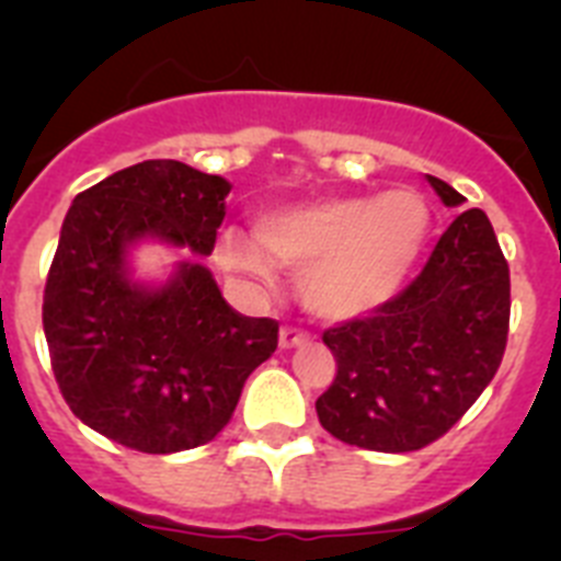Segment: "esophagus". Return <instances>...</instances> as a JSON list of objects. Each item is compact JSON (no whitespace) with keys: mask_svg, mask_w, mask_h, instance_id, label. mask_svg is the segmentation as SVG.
Instances as JSON below:
<instances>
[{"mask_svg":"<svg viewBox=\"0 0 561 561\" xmlns=\"http://www.w3.org/2000/svg\"><path fill=\"white\" fill-rule=\"evenodd\" d=\"M277 342H280V348H300V345L309 342V336H306L300 329H289V325H286V329H280Z\"/></svg>","mask_w":561,"mask_h":561,"instance_id":"34e87169","label":"esophagus"}]
</instances>
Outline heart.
<instances>
[{
    "instance_id": "1",
    "label": "heart",
    "mask_w": 561,
    "mask_h": 561,
    "mask_svg": "<svg viewBox=\"0 0 561 561\" xmlns=\"http://www.w3.org/2000/svg\"><path fill=\"white\" fill-rule=\"evenodd\" d=\"M433 236V207L410 187L381 196H320L257 213L252 236L227 230L216 261L270 286L297 272L306 309L323 323L379 314L408 286Z\"/></svg>"
}]
</instances>
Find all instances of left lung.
<instances>
[{
  "instance_id": "1",
  "label": "left lung",
  "mask_w": 561,
  "mask_h": 561,
  "mask_svg": "<svg viewBox=\"0 0 561 561\" xmlns=\"http://www.w3.org/2000/svg\"><path fill=\"white\" fill-rule=\"evenodd\" d=\"M427 182L447 207L466 202L438 176ZM508 311L512 280L492 221L478 207L463 210L393 304L325 331L336 376L317 399L320 424L374 453L427 447L497 374Z\"/></svg>"
}]
</instances>
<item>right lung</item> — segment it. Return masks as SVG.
<instances>
[{"label": "right lung", "instance_id": "right-lung-1", "mask_svg": "<svg viewBox=\"0 0 561 561\" xmlns=\"http://www.w3.org/2000/svg\"><path fill=\"white\" fill-rule=\"evenodd\" d=\"M230 182L146 160L78 193L44 286V336L69 410L148 455L202 447L227 427L247 376L277 348V323L238 314L199 257L168 280H134L142 241L210 255Z\"/></svg>", "mask_w": 561, "mask_h": 561}]
</instances>
